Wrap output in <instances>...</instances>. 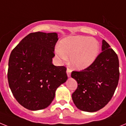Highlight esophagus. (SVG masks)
I'll use <instances>...</instances> for the list:
<instances>
[{"instance_id":"esophagus-1","label":"esophagus","mask_w":126,"mask_h":126,"mask_svg":"<svg viewBox=\"0 0 126 126\" xmlns=\"http://www.w3.org/2000/svg\"><path fill=\"white\" fill-rule=\"evenodd\" d=\"M66 74H67L68 77H70V75H71V70L70 69V68H67V69H66Z\"/></svg>"}]
</instances>
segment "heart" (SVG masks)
Instances as JSON below:
<instances>
[{
  "instance_id": "1",
  "label": "heart",
  "mask_w": 126,
  "mask_h": 126,
  "mask_svg": "<svg viewBox=\"0 0 126 126\" xmlns=\"http://www.w3.org/2000/svg\"><path fill=\"white\" fill-rule=\"evenodd\" d=\"M100 45L96 39L84 36H68L60 42L55 50L60 60L70 58L73 68L79 70L86 69L92 65L99 54Z\"/></svg>"
}]
</instances>
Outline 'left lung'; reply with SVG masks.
<instances>
[{
  "mask_svg": "<svg viewBox=\"0 0 126 126\" xmlns=\"http://www.w3.org/2000/svg\"><path fill=\"white\" fill-rule=\"evenodd\" d=\"M118 56L105 40L102 52L92 65L81 71H72L71 77L78 82L72 95L80 110L95 112L104 108L113 95L119 80Z\"/></svg>",
  "mask_w": 126,
  "mask_h": 126,
  "instance_id": "8db88e82",
  "label": "left lung"
}]
</instances>
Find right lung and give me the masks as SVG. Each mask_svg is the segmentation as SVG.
Wrapping results in <instances>:
<instances>
[{
	"label": "right lung",
	"mask_w": 126,
	"mask_h": 126,
	"mask_svg": "<svg viewBox=\"0 0 126 126\" xmlns=\"http://www.w3.org/2000/svg\"><path fill=\"white\" fill-rule=\"evenodd\" d=\"M58 34H29L11 51L7 79L13 95L29 110L48 107L56 90L68 79L66 68L54 66L52 58Z\"/></svg>",
	"instance_id": "right-lung-1"
}]
</instances>
